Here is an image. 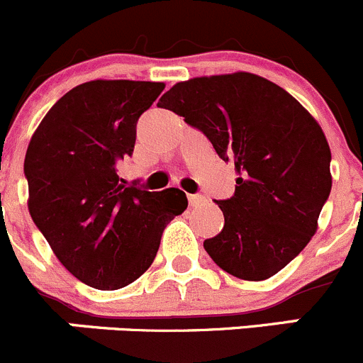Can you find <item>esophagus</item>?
<instances>
[{
  "label": "esophagus",
  "instance_id": "1",
  "mask_svg": "<svg viewBox=\"0 0 363 363\" xmlns=\"http://www.w3.org/2000/svg\"><path fill=\"white\" fill-rule=\"evenodd\" d=\"M204 201H206V199H204L203 196H199V194H190V196H189V203H190V206H194V208L203 206Z\"/></svg>",
  "mask_w": 363,
  "mask_h": 363
}]
</instances>
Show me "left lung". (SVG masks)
I'll use <instances>...</instances> for the list:
<instances>
[{
	"label": "left lung",
	"instance_id": "1",
	"mask_svg": "<svg viewBox=\"0 0 363 363\" xmlns=\"http://www.w3.org/2000/svg\"><path fill=\"white\" fill-rule=\"evenodd\" d=\"M159 107L185 118L220 159L235 162V196L217 201L224 228L204 240V250L243 281L281 272L315 235L332 190V153L315 118L250 72L177 82Z\"/></svg>",
	"mask_w": 363,
	"mask_h": 363
}]
</instances>
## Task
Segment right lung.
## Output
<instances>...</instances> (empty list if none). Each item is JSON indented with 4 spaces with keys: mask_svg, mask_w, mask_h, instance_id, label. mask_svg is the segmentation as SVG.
Masks as SVG:
<instances>
[{
    "mask_svg": "<svg viewBox=\"0 0 363 363\" xmlns=\"http://www.w3.org/2000/svg\"><path fill=\"white\" fill-rule=\"evenodd\" d=\"M164 88L128 79L82 82L49 109L28 145L31 218L60 263L102 291L148 270L164 228L189 204L180 189L148 192L116 173L134 152L139 116Z\"/></svg>",
    "mask_w": 363,
    "mask_h": 363,
    "instance_id": "right-lung-1",
    "label": "right lung"
}]
</instances>
